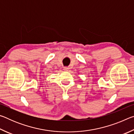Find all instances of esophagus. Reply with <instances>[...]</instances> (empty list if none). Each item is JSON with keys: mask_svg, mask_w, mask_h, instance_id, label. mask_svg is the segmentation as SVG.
<instances>
[{"mask_svg": "<svg viewBox=\"0 0 134 134\" xmlns=\"http://www.w3.org/2000/svg\"><path fill=\"white\" fill-rule=\"evenodd\" d=\"M69 69L68 67H64V71H69Z\"/></svg>", "mask_w": 134, "mask_h": 134, "instance_id": "esophagus-1", "label": "esophagus"}]
</instances>
